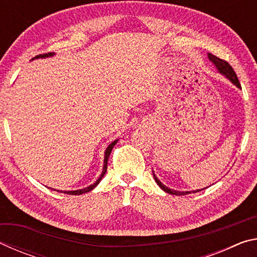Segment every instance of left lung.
Here are the masks:
<instances>
[{
  "mask_svg": "<svg viewBox=\"0 0 257 257\" xmlns=\"http://www.w3.org/2000/svg\"><path fill=\"white\" fill-rule=\"evenodd\" d=\"M207 58H208V60H210L213 64H214L215 68L217 69V71H219V72L221 73V75L224 76L225 78H227V79H229L230 81H231L232 84H233L234 86H237L239 89H241L240 82H239V80H238L236 72L233 71V69H232L231 66H230V64L227 62V61L221 60V59L217 58V56L213 55V54H211V53H207ZM153 177H154L156 184H158V185L160 186V188L162 189V190H164L165 193L171 194V195H178V196H181V195H187V194H189V193H197V191L203 190V189H197V190H191V191H179V190L170 189V188H169V187L163 185L162 182H161V181L158 179V177L155 176L154 171H153Z\"/></svg>",
  "mask_w": 257,
  "mask_h": 257,
  "instance_id": "8db88e82",
  "label": "left lung"
}]
</instances>
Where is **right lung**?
Returning a JSON list of instances; mask_svg holds the SVG:
<instances>
[{"label": "right lung", "mask_w": 257, "mask_h": 257, "mask_svg": "<svg viewBox=\"0 0 257 257\" xmlns=\"http://www.w3.org/2000/svg\"><path fill=\"white\" fill-rule=\"evenodd\" d=\"M54 54H55V53L41 54V55L35 56V58H33L32 60H35V59H41V58H42V59H44V58H51V56H53ZM118 141H119V139H115L114 142H112L111 144L106 147L105 152H104V164H103V170H102V173H101V176L98 177V179H97L96 181H95L93 185H89V186L85 187V188H82V189H78V190H60L61 193H66V194H69V195H81V194L88 193V191L93 190V189L95 188V187H96V186L99 184V181L102 180V178L104 177V175H105L106 169H107V161H108V156H110L111 152H112V149H113V147H114V145L116 144V143H118ZM51 189H53V188H51ZM53 190H55V189H53ZM56 191H59V190H56Z\"/></svg>", "instance_id": "right-lung-1"}]
</instances>
